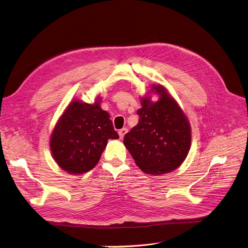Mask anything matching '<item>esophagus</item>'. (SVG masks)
<instances>
[{
	"instance_id": "1",
	"label": "esophagus",
	"mask_w": 248,
	"mask_h": 248,
	"mask_svg": "<svg viewBox=\"0 0 248 248\" xmlns=\"http://www.w3.org/2000/svg\"><path fill=\"white\" fill-rule=\"evenodd\" d=\"M127 131H128V129H127V128H122V129H120L119 130V137H120V139H123L124 138V136H125V134L127 133Z\"/></svg>"
}]
</instances>
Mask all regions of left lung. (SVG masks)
Returning a JSON list of instances; mask_svg holds the SVG:
<instances>
[{
	"label": "left lung",
	"instance_id": "left-lung-1",
	"mask_svg": "<svg viewBox=\"0 0 248 248\" xmlns=\"http://www.w3.org/2000/svg\"><path fill=\"white\" fill-rule=\"evenodd\" d=\"M159 99L141 98L137 126L125 134L124 145L146 174L159 176L181 166L189 152V122L175 99L162 86H152Z\"/></svg>",
	"mask_w": 248,
	"mask_h": 248
}]
</instances>
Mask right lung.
<instances>
[{
    "instance_id": "add662e5",
    "label": "right lung",
    "mask_w": 248,
    "mask_h": 248,
    "mask_svg": "<svg viewBox=\"0 0 248 248\" xmlns=\"http://www.w3.org/2000/svg\"><path fill=\"white\" fill-rule=\"evenodd\" d=\"M119 136L108 112L99 102L72 101L59 119L50 138V150L58 166L69 174H84L98 163L108 140Z\"/></svg>"
}]
</instances>
